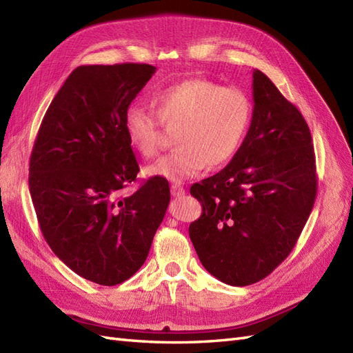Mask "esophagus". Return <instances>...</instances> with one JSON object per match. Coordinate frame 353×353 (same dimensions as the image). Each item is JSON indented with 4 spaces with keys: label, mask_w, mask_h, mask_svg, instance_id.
<instances>
[{
    "label": "esophagus",
    "mask_w": 353,
    "mask_h": 353,
    "mask_svg": "<svg viewBox=\"0 0 353 353\" xmlns=\"http://www.w3.org/2000/svg\"><path fill=\"white\" fill-rule=\"evenodd\" d=\"M185 188L182 185H173L171 186V195L179 198V196H183L185 195Z\"/></svg>",
    "instance_id": "1"
}]
</instances>
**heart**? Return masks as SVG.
Instances as JSON below:
<instances>
[{
	"mask_svg": "<svg viewBox=\"0 0 353 353\" xmlns=\"http://www.w3.org/2000/svg\"><path fill=\"white\" fill-rule=\"evenodd\" d=\"M153 114L140 105L125 112V132L140 155L155 157L162 128H174L176 149L146 168L149 176L183 182L205 165L228 162L245 139L252 121V103L239 88L207 79H186L159 90L150 99Z\"/></svg>",
	"mask_w": 353,
	"mask_h": 353,
	"instance_id": "b5f03b06",
	"label": "heart"
}]
</instances>
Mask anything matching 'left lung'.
<instances>
[{
	"label": "left lung",
	"mask_w": 353,
	"mask_h": 353,
	"mask_svg": "<svg viewBox=\"0 0 353 353\" xmlns=\"http://www.w3.org/2000/svg\"><path fill=\"white\" fill-rule=\"evenodd\" d=\"M254 113L230 164L191 186L203 205L189 237L204 268L248 286L291 254L313 209L318 177L312 134L301 112L259 70Z\"/></svg>",
	"instance_id": "left-lung-1"
}]
</instances>
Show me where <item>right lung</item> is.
<instances>
[{"label":"right lung","mask_w":353,"mask_h":353,"mask_svg":"<svg viewBox=\"0 0 353 353\" xmlns=\"http://www.w3.org/2000/svg\"><path fill=\"white\" fill-rule=\"evenodd\" d=\"M149 64L80 65L44 114L30 159V192L44 240L90 282L114 286L144 264L170 203L165 179L122 189L140 167L125 112L155 73Z\"/></svg>","instance_id":"obj_1"}]
</instances>
